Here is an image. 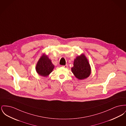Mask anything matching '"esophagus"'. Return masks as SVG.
<instances>
[{"label":"esophagus","mask_w":126,"mask_h":126,"mask_svg":"<svg viewBox=\"0 0 126 126\" xmlns=\"http://www.w3.org/2000/svg\"><path fill=\"white\" fill-rule=\"evenodd\" d=\"M67 65H64V66H62V67H64V68H67Z\"/></svg>","instance_id":"1"}]
</instances>
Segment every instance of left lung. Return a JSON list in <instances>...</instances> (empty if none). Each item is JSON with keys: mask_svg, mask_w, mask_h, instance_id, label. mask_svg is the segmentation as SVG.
<instances>
[{"mask_svg": "<svg viewBox=\"0 0 126 126\" xmlns=\"http://www.w3.org/2000/svg\"><path fill=\"white\" fill-rule=\"evenodd\" d=\"M71 71L76 78L79 80L87 79L90 76L91 73V67L88 59L84 54L75 59Z\"/></svg>", "mask_w": 126, "mask_h": 126, "instance_id": "obj_1", "label": "left lung"}]
</instances>
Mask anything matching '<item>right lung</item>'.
Instances as JSON below:
<instances>
[{
  "label": "right lung",
  "mask_w": 126,
  "mask_h": 126,
  "mask_svg": "<svg viewBox=\"0 0 126 126\" xmlns=\"http://www.w3.org/2000/svg\"><path fill=\"white\" fill-rule=\"evenodd\" d=\"M54 67L51 59L44 53L37 61L36 70L39 76L46 77L52 72Z\"/></svg>",
  "instance_id": "obj_1"
}]
</instances>
